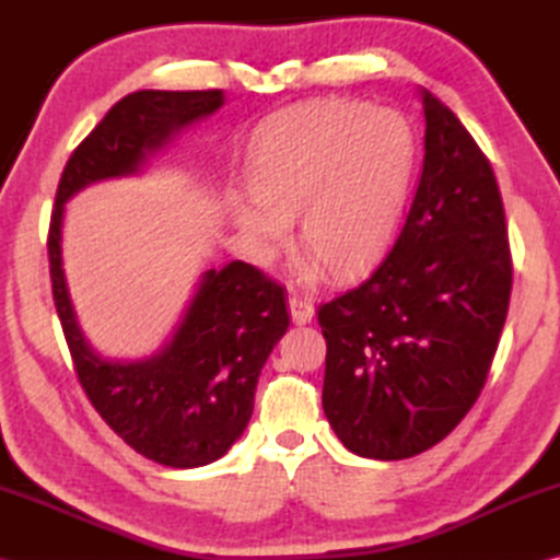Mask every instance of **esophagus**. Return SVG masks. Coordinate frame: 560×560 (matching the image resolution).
Segmentation results:
<instances>
[{"label": "esophagus", "mask_w": 560, "mask_h": 560, "mask_svg": "<svg viewBox=\"0 0 560 560\" xmlns=\"http://www.w3.org/2000/svg\"><path fill=\"white\" fill-rule=\"evenodd\" d=\"M289 307H291V317L295 325H305L311 323L313 315H315V307L307 299H301V295H291L289 299Z\"/></svg>", "instance_id": "esophagus-1"}]
</instances>
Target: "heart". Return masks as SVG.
<instances>
[{"label":"heart","instance_id":"1","mask_svg":"<svg viewBox=\"0 0 560 560\" xmlns=\"http://www.w3.org/2000/svg\"><path fill=\"white\" fill-rule=\"evenodd\" d=\"M413 161V129L395 110L341 98L295 105L257 137L247 163L255 205L235 201L233 217L267 255L299 219L301 245L331 277L349 279L385 253ZM301 277H317L314 259Z\"/></svg>","mask_w":560,"mask_h":560}]
</instances>
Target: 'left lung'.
<instances>
[{
  "instance_id": "8db88e82",
  "label": "left lung",
  "mask_w": 560,
  "mask_h": 560,
  "mask_svg": "<svg viewBox=\"0 0 560 560\" xmlns=\"http://www.w3.org/2000/svg\"><path fill=\"white\" fill-rule=\"evenodd\" d=\"M425 156L395 245L359 287L319 303L323 409L355 455L404 459L479 399L505 325L513 257L486 153L421 91Z\"/></svg>"
}]
</instances>
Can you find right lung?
I'll return each instance as SVG.
<instances>
[{"instance_id":"add662e5","label":"right lung","mask_w":560,"mask_h":560,"mask_svg":"<svg viewBox=\"0 0 560 560\" xmlns=\"http://www.w3.org/2000/svg\"><path fill=\"white\" fill-rule=\"evenodd\" d=\"M221 105L219 89L137 91L117 101L69 156L47 231L52 301L83 392L129 447L175 469L219 459L243 435L261 365L289 327L283 287L245 261L209 269L161 353L139 363L103 361L69 301L62 213L81 187L137 173L175 132Z\"/></svg>"}]
</instances>
